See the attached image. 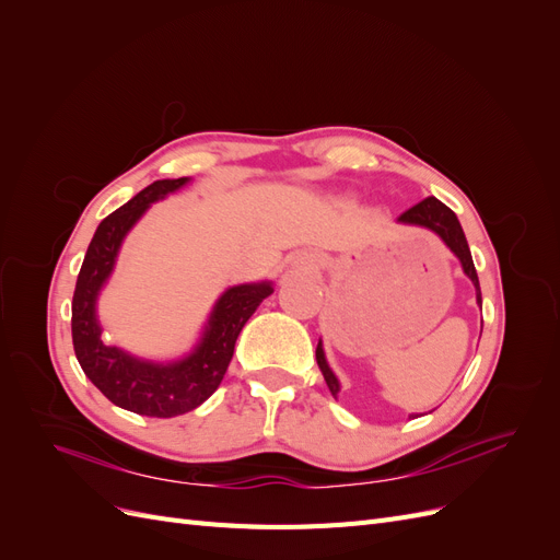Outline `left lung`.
Returning <instances> with one entry per match:
<instances>
[{"instance_id":"8db88e82","label":"left lung","mask_w":560,"mask_h":560,"mask_svg":"<svg viewBox=\"0 0 560 560\" xmlns=\"http://www.w3.org/2000/svg\"><path fill=\"white\" fill-rule=\"evenodd\" d=\"M399 222L404 224H416V226H425L430 231H434L439 238H442L451 252L455 254L457 259H460L463 264V270L467 273V278L474 282V287H477V303L481 306V287H479V276H477V268H474V261H471V252H469V245H467V238L463 233V226L460 222H457V217L451 208H446L442 200L436 198H425L420 200L418 206L409 208L404 214H399ZM315 360H317V366L322 371V376H325L331 395L336 397L338 395V381L336 376L331 374V369L327 366V360H325V350H322V343H317V350H315Z\"/></svg>"}]
</instances>
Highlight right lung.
Segmentation results:
<instances>
[{
	"instance_id": "right-lung-1",
	"label": "right lung",
	"mask_w": 560,
	"mask_h": 560,
	"mask_svg": "<svg viewBox=\"0 0 560 560\" xmlns=\"http://www.w3.org/2000/svg\"><path fill=\"white\" fill-rule=\"evenodd\" d=\"M184 184L186 177L149 184L100 222L83 257L72 299V343L83 374L112 404L151 418L189 413L214 393L231 364L235 338L259 303L273 292L268 282L231 287L217 301L200 346L175 364L140 362L124 350L105 346L95 317V299L112 273L116 252L151 202Z\"/></svg>"
}]
</instances>
